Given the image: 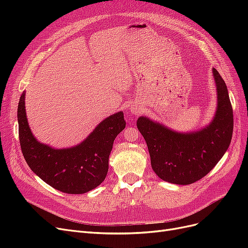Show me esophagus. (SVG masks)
I'll use <instances>...</instances> for the list:
<instances>
[{"label": "esophagus", "instance_id": "esophagus-1", "mask_svg": "<svg viewBox=\"0 0 248 248\" xmlns=\"http://www.w3.org/2000/svg\"><path fill=\"white\" fill-rule=\"evenodd\" d=\"M140 111H141V108L138 103H133L129 108V114L131 116H138L140 114Z\"/></svg>", "mask_w": 248, "mask_h": 248}]
</instances>
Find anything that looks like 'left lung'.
Instances as JSON below:
<instances>
[{
  "instance_id": "left-lung-1",
  "label": "left lung",
  "mask_w": 248,
  "mask_h": 248,
  "mask_svg": "<svg viewBox=\"0 0 248 248\" xmlns=\"http://www.w3.org/2000/svg\"><path fill=\"white\" fill-rule=\"evenodd\" d=\"M217 92L215 115L204 128L179 132L141 116L137 126L144 137L151 166L163 181L188 185L205 177L227 152L231 144L234 118L226 82L212 68Z\"/></svg>"
}]
</instances>
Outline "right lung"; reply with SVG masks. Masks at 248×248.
<instances>
[{
	"mask_svg": "<svg viewBox=\"0 0 248 248\" xmlns=\"http://www.w3.org/2000/svg\"><path fill=\"white\" fill-rule=\"evenodd\" d=\"M25 96L24 92L19 98L17 121L21 152L30 169L44 182L65 193H85L100 185L108 174L114 140L126 126L123 111L104 119L80 144L55 149L33 136Z\"/></svg>",
	"mask_w": 248,
	"mask_h": 248,
	"instance_id": "right-lung-1",
	"label": "right lung"
}]
</instances>
